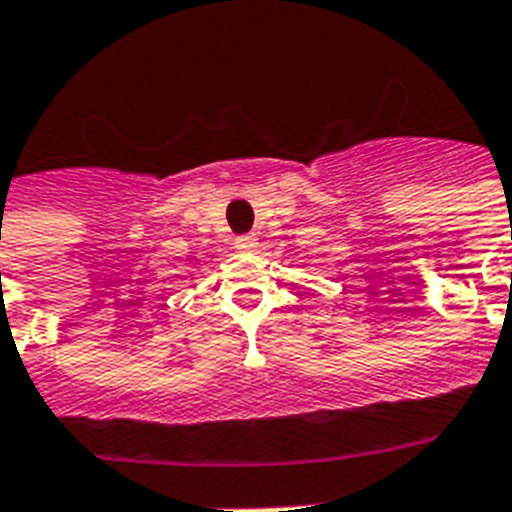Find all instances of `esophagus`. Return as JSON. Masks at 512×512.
<instances>
[{
    "mask_svg": "<svg viewBox=\"0 0 512 512\" xmlns=\"http://www.w3.org/2000/svg\"><path fill=\"white\" fill-rule=\"evenodd\" d=\"M234 244H236V249H242V252H249V249H255L257 236H255V234H242V236H236Z\"/></svg>",
    "mask_w": 512,
    "mask_h": 512,
    "instance_id": "obj_1",
    "label": "esophagus"
}]
</instances>
